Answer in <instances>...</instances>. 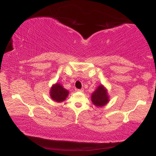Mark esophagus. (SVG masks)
I'll use <instances>...</instances> for the list:
<instances>
[{
  "label": "esophagus",
  "mask_w": 156,
  "mask_h": 156,
  "mask_svg": "<svg viewBox=\"0 0 156 156\" xmlns=\"http://www.w3.org/2000/svg\"><path fill=\"white\" fill-rule=\"evenodd\" d=\"M77 91H80V92H83V89H78V90H77Z\"/></svg>",
  "instance_id": "1"
}]
</instances>
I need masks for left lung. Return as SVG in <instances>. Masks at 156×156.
Instances as JSON below:
<instances>
[{
	"label": "left lung",
	"mask_w": 156,
	"mask_h": 156,
	"mask_svg": "<svg viewBox=\"0 0 156 156\" xmlns=\"http://www.w3.org/2000/svg\"><path fill=\"white\" fill-rule=\"evenodd\" d=\"M91 100L93 104L98 107L105 106L109 101V95L106 87L99 85L91 95Z\"/></svg>",
	"instance_id": "obj_1"
}]
</instances>
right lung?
<instances>
[{
	"mask_svg": "<svg viewBox=\"0 0 156 156\" xmlns=\"http://www.w3.org/2000/svg\"><path fill=\"white\" fill-rule=\"evenodd\" d=\"M49 94L51 98L53 101L57 103H61L66 100L69 94V91L66 90L65 87H63L62 84L57 82L51 86Z\"/></svg>",
	"mask_w": 156,
	"mask_h": 156,
	"instance_id": "add662e5",
	"label": "right lung"
}]
</instances>
